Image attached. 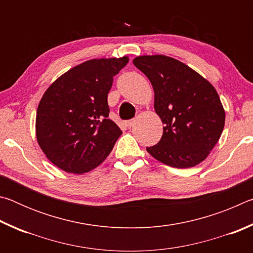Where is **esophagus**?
I'll list each match as a JSON object with an SVG mask.
<instances>
[{
    "mask_svg": "<svg viewBox=\"0 0 253 253\" xmlns=\"http://www.w3.org/2000/svg\"><path fill=\"white\" fill-rule=\"evenodd\" d=\"M125 124H126V126H127L128 128H130V127H132V125H134V124H135V121H134V119H130V121H127Z\"/></svg>",
    "mask_w": 253,
    "mask_h": 253,
    "instance_id": "34e87169",
    "label": "esophagus"
}]
</instances>
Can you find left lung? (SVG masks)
Masks as SVG:
<instances>
[{
    "label": "left lung",
    "instance_id": "obj_1",
    "mask_svg": "<svg viewBox=\"0 0 253 253\" xmlns=\"http://www.w3.org/2000/svg\"><path fill=\"white\" fill-rule=\"evenodd\" d=\"M132 63L151 81L154 108L164 124L161 140L147 152L172 168L200 164L224 128L225 111L215 88L191 67L168 55H139Z\"/></svg>",
    "mask_w": 253,
    "mask_h": 253
}]
</instances>
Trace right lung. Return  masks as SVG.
Listing matches in <instances>:
<instances>
[{"instance_id":"obj_1","label":"right lung","mask_w":253,"mask_h":253,"mask_svg":"<svg viewBox=\"0 0 253 253\" xmlns=\"http://www.w3.org/2000/svg\"><path fill=\"white\" fill-rule=\"evenodd\" d=\"M129 58L91 59L55 79L37 109L36 135L42 152L60 169L84 174L104 162L122 135L108 118L107 96Z\"/></svg>"}]
</instances>
